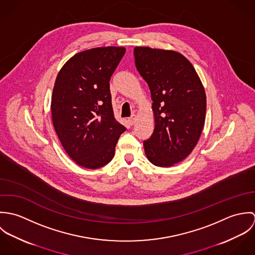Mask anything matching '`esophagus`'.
<instances>
[{
    "mask_svg": "<svg viewBox=\"0 0 255 255\" xmlns=\"http://www.w3.org/2000/svg\"><path fill=\"white\" fill-rule=\"evenodd\" d=\"M135 120H136V116L133 114L130 116V118H128V122L130 125H133L135 123Z\"/></svg>",
    "mask_w": 255,
    "mask_h": 255,
    "instance_id": "1",
    "label": "esophagus"
}]
</instances>
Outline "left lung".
<instances>
[{"label": "left lung", "instance_id": "1", "mask_svg": "<svg viewBox=\"0 0 255 255\" xmlns=\"http://www.w3.org/2000/svg\"><path fill=\"white\" fill-rule=\"evenodd\" d=\"M135 67L152 98L155 128L143 141L147 159L158 167H171L186 158L202 132L206 95L191 63L182 54L135 47Z\"/></svg>", "mask_w": 255, "mask_h": 255}]
</instances>
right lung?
Returning <instances> with one entry per match:
<instances>
[{
	"label": "right lung",
	"mask_w": 255,
	"mask_h": 255,
	"mask_svg": "<svg viewBox=\"0 0 255 255\" xmlns=\"http://www.w3.org/2000/svg\"><path fill=\"white\" fill-rule=\"evenodd\" d=\"M125 53L124 47L89 49L75 54L57 75L53 126L68 155L81 167L107 165L126 130L115 119L109 83Z\"/></svg>",
	"instance_id": "add662e5"
}]
</instances>
